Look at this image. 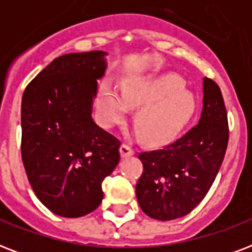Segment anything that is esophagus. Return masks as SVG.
<instances>
[{
    "mask_svg": "<svg viewBox=\"0 0 252 252\" xmlns=\"http://www.w3.org/2000/svg\"><path fill=\"white\" fill-rule=\"evenodd\" d=\"M120 152H122L123 157H130V156H133L134 154V149L129 144H126V142H123L122 148H120Z\"/></svg>",
    "mask_w": 252,
    "mask_h": 252,
    "instance_id": "1",
    "label": "esophagus"
}]
</instances>
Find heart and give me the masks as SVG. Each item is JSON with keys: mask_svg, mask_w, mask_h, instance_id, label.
I'll return each instance as SVG.
<instances>
[{"mask_svg": "<svg viewBox=\"0 0 252 252\" xmlns=\"http://www.w3.org/2000/svg\"><path fill=\"white\" fill-rule=\"evenodd\" d=\"M129 107L138 108L134 120L146 141L163 144L191 114L193 98L175 74L129 82L123 95L108 85L99 91V110L106 126L123 122Z\"/></svg>", "mask_w": 252, "mask_h": 252, "instance_id": "heart-1", "label": "heart"}]
</instances>
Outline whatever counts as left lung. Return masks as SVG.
Wrapping results in <instances>:
<instances>
[{
  "label": "left lung",
  "mask_w": 252,
  "mask_h": 252,
  "mask_svg": "<svg viewBox=\"0 0 252 252\" xmlns=\"http://www.w3.org/2000/svg\"><path fill=\"white\" fill-rule=\"evenodd\" d=\"M229 141V123L222 93L204 78L199 123L159 149L141 152L144 165L136 195L145 215L170 221L195 209L212 187Z\"/></svg>",
  "instance_id": "8db88e82"
}]
</instances>
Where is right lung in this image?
Wrapping results in <instances>:
<instances>
[{
	"label": "right lung",
	"instance_id": "add662e5",
	"mask_svg": "<svg viewBox=\"0 0 252 252\" xmlns=\"http://www.w3.org/2000/svg\"><path fill=\"white\" fill-rule=\"evenodd\" d=\"M106 52L68 53L33 78L22 98V161L35 195L66 219L102 203V182L120 161V140L91 118Z\"/></svg>",
	"mask_w": 252,
	"mask_h": 252
}]
</instances>
